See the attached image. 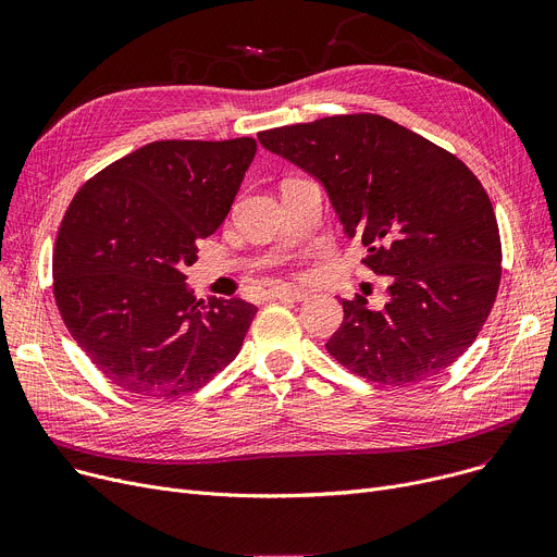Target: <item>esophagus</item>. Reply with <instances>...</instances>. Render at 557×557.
<instances>
[{
    "instance_id": "34e87169",
    "label": "esophagus",
    "mask_w": 557,
    "mask_h": 557,
    "mask_svg": "<svg viewBox=\"0 0 557 557\" xmlns=\"http://www.w3.org/2000/svg\"><path fill=\"white\" fill-rule=\"evenodd\" d=\"M271 298L282 300V302H302V300H307V294H305V290H298V288L280 286V288L271 290Z\"/></svg>"
}]
</instances>
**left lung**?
Listing matches in <instances>:
<instances>
[{"mask_svg": "<svg viewBox=\"0 0 557 557\" xmlns=\"http://www.w3.org/2000/svg\"><path fill=\"white\" fill-rule=\"evenodd\" d=\"M263 149L325 185L366 267L391 300H343L327 352L376 384L411 386L467 352L496 300L502 237L481 181L462 160L382 114H336L257 135Z\"/></svg>", "mask_w": 557, "mask_h": 557, "instance_id": "8db88e82", "label": "left lung"}]
</instances>
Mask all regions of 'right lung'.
Here are the masks:
<instances>
[{"label":"right lung","mask_w":557,"mask_h":557,"mask_svg":"<svg viewBox=\"0 0 557 557\" xmlns=\"http://www.w3.org/2000/svg\"><path fill=\"white\" fill-rule=\"evenodd\" d=\"M255 153L252 137L151 141L76 191L55 237L53 298L114 386L181 397L239 355L257 307L196 300L183 271L227 216Z\"/></svg>","instance_id":"right-lung-1"}]
</instances>
